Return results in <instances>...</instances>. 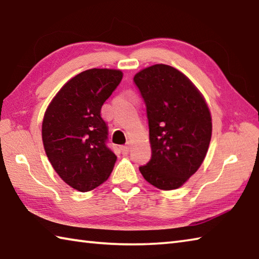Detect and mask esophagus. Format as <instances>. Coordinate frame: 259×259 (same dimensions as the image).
<instances>
[{"label":"esophagus","instance_id":"34e87169","mask_svg":"<svg viewBox=\"0 0 259 259\" xmlns=\"http://www.w3.org/2000/svg\"><path fill=\"white\" fill-rule=\"evenodd\" d=\"M121 151H122L123 155H126L130 151V147L129 146H122V147H121Z\"/></svg>","mask_w":259,"mask_h":259}]
</instances>
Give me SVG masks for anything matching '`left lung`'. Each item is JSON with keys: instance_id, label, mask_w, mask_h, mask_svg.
Returning a JSON list of instances; mask_svg holds the SVG:
<instances>
[{"instance_id": "obj_1", "label": "left lung", "mask_w": 259, "mask_h": 259, "mask_svg": "<svg viewBox=\"0 0 259 259\" xmlns=\"http://www.w3.org/2000/svg\"><path fill=\"white\" fill-rule=\"evenodd\" d=\"M147 108L151 158L139 170L157 189H179L200 168L209 149L212 120L196 86L168 65L156 64L134 77Z\"/></svg>"}]
</instances>
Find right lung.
I'll return each instance as SVG.
<instances>
[{
	"mask_svg": "<svg viewBox=\"0 0 259 259\" xmlns=\"http://www.w3.org/2000/svg\"><path fill=\"white\" fill-rule=\"evenodd\" d=\"M119 69L92 68L74 76L45 112L42 143L50 164L79 192L109 179L116 156L106 146L108 125L101 108L122 79Z\"/></svg>",
	"mask_w": 259,
	"mask_h": 259,
	"instance_id": "1",
	"label": "right lung"
}]
</instances>
